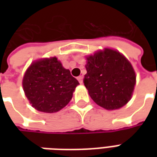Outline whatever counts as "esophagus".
I'll list each match as a JSON object with an SVG mask.
<instances>
[{
	"label": "esophagus",
	"instance_id": "1",
	"mask_svg": "<svg viewBox=\"0 0 157 157\" xmlns=\"http://www.w3.org/2000/svg\"><path fill=\"white\" fill-rule=\"evenodd\" d=\"M77 80H78V82L81 83V84H82V82H83V75H80V76H78L77 77Z\"/></svg>",
	"mask_w": 157,
	"mask_h": 157
}]
</instances>
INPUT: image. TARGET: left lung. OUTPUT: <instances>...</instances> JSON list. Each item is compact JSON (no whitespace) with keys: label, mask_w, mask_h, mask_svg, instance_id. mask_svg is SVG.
Wrapping results in <instances>:
<instances>
[{"label":"left lung","mask_w":157,"mask_h":157,"mask_svg":"<svg viewBox=\"0 0 157 157\" xmlns=\"http://www.w3.org/2000/svg\"><path fill=\"white\" fill-rule=\"evenodd\" d=\"M86 60L84 84L92 100L108 110L124 106L131 98L136 80L128 59L119 52L105 48Z\"/></svg>","instance_id":"1"}]
</instances>
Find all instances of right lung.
Returning <instances> with one entry per match:
<instances>
[{
    "mask_svg": "<svg viewBox=\"0 0 157 157\" xmlns=\"http://www.w3.org/2000/svg\"><path fill=\"white\" fill-rule=\"evenodd\" d=\"M78 85V81L56 57L33 62L22 80L25 95L33 107L49 113L58 112L67 105Z\"/></svg>",
    "mask_w": 157,
    "mask_h": 157,
    "instance_id": "right-lung-1",
    "label": "right lung"
}]
</instances>
